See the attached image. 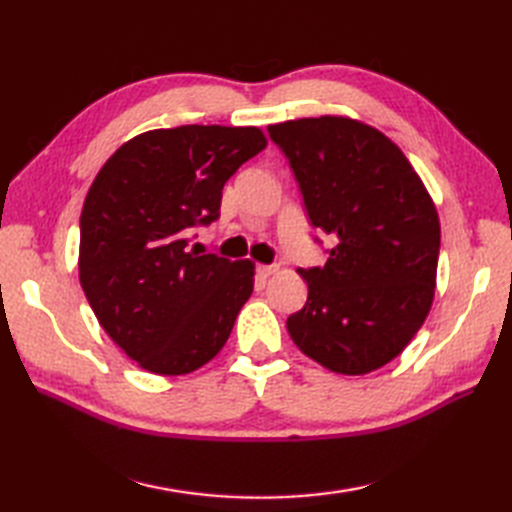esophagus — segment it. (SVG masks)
<instances>
[{"label":"esophagus","mask_w":512,"mask_h":512,"mask_svg":"<svg viewBox=\"0 0 512 512\" xmlns=\"http://www.w3.org/2000/svg\"><path fill=\"white\" fill-rule=\"evenodd\" d=\"M277 273V266H266V264H259L257 266V275L259 277H270V275H275Z\"/></svg>","instance_id":"1"}]
</instances>
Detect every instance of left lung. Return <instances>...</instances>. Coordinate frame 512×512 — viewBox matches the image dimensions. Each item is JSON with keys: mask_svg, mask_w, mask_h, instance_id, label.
Instances as JSON below:
<instances>
[{"mask_svg": "<svg viewBox=\"0 0 512 512\" xmlns=\"http://www.w3.org/2000/svg\"><path fill=\"white\" fill-rule=\"evenodd\" d=\"M268 134L290 162L310 224L334 242L323 266L299 268L308 301L286 321L292 341L336 374L387 365L431 310L436 206L405 154L365 123L299 118Z\"/></svg>", "mask_w": 512, "mask_h": 512, "instance_id": "1", "label": "left lung"}]
</instances>
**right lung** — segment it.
Segmentation results:
<instances>
[{
  "label": "right lung",
  "mask_w": 512,
  "mask_h": 512,
  "mask_svg": "<svg viewBox=\"0 0 512 512\" xmlns=\"http://www.w3.org/2000/svg\"><path fill=\"white\" fill-rule=\"evenodd\" d=\"M266 147L257 127L182 125L129 140L81 211L79 279L96 319L151 374L180 376L222 350L253 292L248 259L200 255L226 180Z\"/></svg>",
  "instance_id": "obj_1"
}]
</instances>
